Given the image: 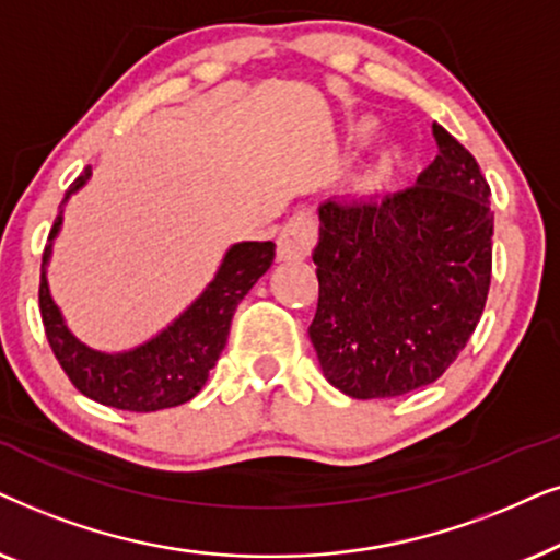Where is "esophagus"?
Instances as JSON below:
<instances>
[{
    "label": "esophagus",
    "instance_id": "esophagus-1",
    "mask_svg": "<svg viewBox=\"0 0 560 560\" xmlns=\"http://www.w3.org/2000/svg\"><path fill=\"white\" fill-rule=\"evenodd\" d=\"M317 243V225L310 212H296L276 241L279 260H304Z\"/></svg>",
    "mask_w": 560,
    "mask_h": 560
}]
</instances>
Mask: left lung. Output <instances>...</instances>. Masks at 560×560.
<instances>
[{
    "label": "left lung",
    "mask_w": 560,
    "mask_h": 560,
    "mask_svg": "<svg viewBox=\"0 0 560 560\" xmlns=\"http://www.w3.org/2000/svg\"><path fill=\"white\" fill-rule=\"evenodd\" d=\"M438 155L389 197L319 205L310 325L323 374L353 399L401 397L445 374L479 325L491 281L489 184L432 122Z\"/></svg>",
    "instance_id": "left-lung-1"
}]
</instances>
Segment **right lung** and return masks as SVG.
Segmentation results:
<instances>
[{
    "mask_svg": "<svg viewBox=\"0 0 560 560\" xmlns=\"http://www.w3.org/2000/svg\"><path fill=\"white\" fill-rule=\"evenodd\" d=\"M89 178H92V166H86L84 174L69 186L61 212L48 235L46 250H43L40 315L46 325V338L71 384L84 397L104 407L155 412V409L184 405L197 397L205 386L225 348L237 304L271 268L276 245L271 241L230 245L214 279L174 323L136 348L104 353V350L89 348L69 330L48 287V264L54 241L63 225V205Z\"/></svg>",
    "mask_w": 560,
    "mask_h": 560,
    "instance_id": "obj_1",
    "label": "right lung"
}]
</instances>
